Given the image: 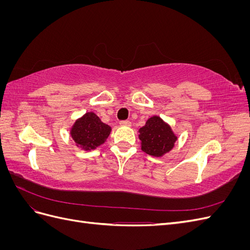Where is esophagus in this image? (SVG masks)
<instances>
[{"mask_svg":"<svg viewBox=\"0 0 250 250\" xmlns=\"http://www.w3.org/2000/svg\"><path fill=\"white\" fill-rule=\"evenodd\" d=\"M120 125L121 126H125V127H129V126H131V123H130V121L125 120V121H121Z\"/></svg>","mask_w":250,"mask_h":250,"instance_id":"esophagus-1","label":"esophagus"}]
</instances>
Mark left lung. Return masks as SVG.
<instances>
[{"label":"left lung","mask_w":250,"mask_h":250,"mask_svg":"<svg viewBox=\"0 0 250 250\" xmlns=\"http://www.w3.org/2000/svg\"><path fill=\"white\" fill-rule=\"evenodd\" d=\"M139 132L142 150L154 157H161L170 152L177 141V135L171 126L158 116L149 118Z\"/></svg>","instance_id":"left-lung-1"}]
</instances>
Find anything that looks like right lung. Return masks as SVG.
Here are the masks:
<instances>
[{"instance_id": "obj_1", "label": "right lung", "mask_w": 250, "mask_h": 250, "mask_svg": "<svg viewBox=\"0 0 250 250\" xmlns=\"http://www.w3.org/2000/svg\"><path fill=\"white\" fill-rule=\"evenodd\" d=\"M110 131V126L103 123L95 112L88 111L75 121L70 134L77 147L89 151L104 144Z\"/></svg>"}]
</instances>
